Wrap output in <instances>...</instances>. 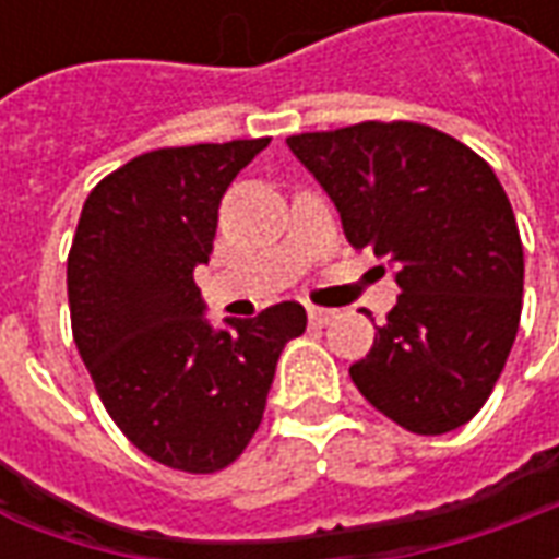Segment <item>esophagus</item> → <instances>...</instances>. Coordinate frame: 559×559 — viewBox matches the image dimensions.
<instances>
[{
  "mask_svg": "<svg viewBox=\"0 0 559 559\" xmlns=\"http://www.w3.org/2000/svg\"><path fill=\"white\" fill-rule=\"evenodd\" d=\"M308 320H311V326H329V323L335 320V311H332V308H317V305H311V308H308Z\"/></svg>",
  "mask_w": 559,
  "mask_h": 559,
  "instance_id": "esophagus-1",
  "label": "esophagus"
}]
</instances>
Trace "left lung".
<instances>
[{"instance_id":"8db88e82","label":"left lung","mask_w":559,"mask_h":559,"mask_svg":"<svg viewBox=\"0 0 559 559\" xmlns=\"http://www.w3.org/2000/svg\"><path fill=\"white\" fill-rule=\"evenodd\" d=\"M287 146L341 212L353 248L395 266L401 296L356 389L413 433L481 411L515 344L524 248L503 185L461 140L419 122L293 134Z\"/></svg>"}]
</instances>
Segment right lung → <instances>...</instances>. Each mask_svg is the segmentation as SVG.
Returning a JSON list of instances; mask_svg holds the SVG:
<instances>
[{"label": "right lung", "instance_id": "right-lung-1", "mask_svg": "<svg viewBox=\"0 0 559 559\" xmlns=\"http://www.w3.org/2000/svg\"><path fill=\"white\" fill-rule=\"evenodd\" d=\"M269 138L155 148L92 188L68 254L71 329L110 419L185 473L233 464L260 428L305 308L278 302L215 329L194 284L218 206Z\"/></svg>", "mask_w": 559, "mask_h": 559}]
</instances>
